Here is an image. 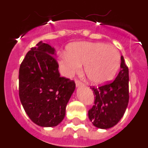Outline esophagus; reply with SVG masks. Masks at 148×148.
Here are the masks:
<instances>
[{
  "instance_id": "34e87169",
  "label": "esophagus",
  "mask_w": 148,
  "mask_h": 148,
  "mask_svg": "<svg viewBox=\"0 0 148 148\" xmlns=\"http://www.w3.org/2000/svg\"><path fill=\"white\" fill-rule=\"evenodd\" d=\"M75 84H76L77 87H79V86H82L84 84L82 83V82H80V81L78 80V79H75Z\"/></svg>"
}]
</instances>
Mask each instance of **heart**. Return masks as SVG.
<instances>
[{
	"instance_id": "1",
	"label": "heart",
	"mask_w": 148,
	"mask_h": 148,
	"mask_svg": "<svg viewBox=\"0 0 148 148\" xmlns=\"http://www.w3.org/2000/svg\"><path fill=\"white\" fill-rule=\"evenodd\" d=\"M66 52L59 53L58 63L62 73L67 77L80 71L84 64L89 80L95 84H102L110 81L119 67V51L104 43L74 42L67 46Z\"/></svg>"
}]
</instances>
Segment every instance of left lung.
<instances>
[{
  "label": "left lung",
  "mask_w": 148,
  "mask_h": 148,
  "mask_svg": "<svg viewBox=\"0 0 148 148\" xmlns=\"http://www.w3.org/2000/svg\"><path fill=\"white\" fill-rule=\"evenodd\" d=\"M121 70L113 82L99 87H92L95 96L92 108L88 111L92 125L108 129L121 120L129 102V71L121 56Z\"/></svg>",
  "instance_id": "8db88e82"
}]
</instances>
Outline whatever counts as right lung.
<instances>
[{
    "instance_id": "1",
    "label": "right lung",
    "mask_w": 148,
    "mask_h": 148,
    "mask_svg": "<svg viewBox=\"0 0 148 148\" xmlns=\"http://www.w3.org/2000/svg\"><path fill=\"white\" fill-rule=\"evenodd\" d=\"M55 49L42 41L31 48L19 69V97L35 124L55 127L65 116L75 82L60 76Z\"/></svg>"
}]
</instances>
